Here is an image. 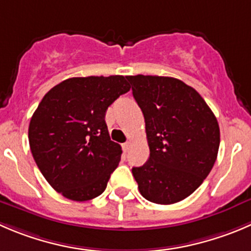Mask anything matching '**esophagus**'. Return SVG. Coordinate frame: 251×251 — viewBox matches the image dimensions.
I'll return each instance as SVG.
<instances>
[{"label":"esophagus","mask_w":251,"mask_h":251,"mask_svg":"<svg viewBox=\"0 0 251 251\" xmlns=\"http://www.w3.org/2000/svg\"><path fill=\"white\" fill-rule=\"evenodd\" d=\"M128 147H130V142H125V143H123V150L125 151V152H127Z\"/></svg>","instance_id":"obj_1"}]
</instances>
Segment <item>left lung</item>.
I'll list each match as a JSON object with an SVG mask.
<instances>
[{"mask_svg":"<svg viewBox=\"0 0 251 251\" xmlns=\"http://www.w3.org/2000/svg\"><path fill=\"white\" fill-rule=\"evenodd\" d=\"M146 123L150 158L132 168L146 200L172 205L190 196L210 174L220 126L202 97L180 79L127 76Z\"/></svg>","mask_w":251,"mask_h":251,"instance_id":"1","label":"left lung"}]
</instances>
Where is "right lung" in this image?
Here are the masks:
<instances>
[{"label": "right lung", "instance_id": "1", "mask_svg": "<svg viewBox=\"0 0 251 251\" xmlns=\"http://www.w3.org/2000/svg\"><path fill=\"white\" fill-rule=\"evenodd\" d=\"M130 88L124 76L74 77L51 88L34 111L31 154L46 181L66 199L88 201L105 190L123 153L110 140L105 113Z\"/></svg>", "mask_w": 251, "mask_h": 251}]
</instances>
